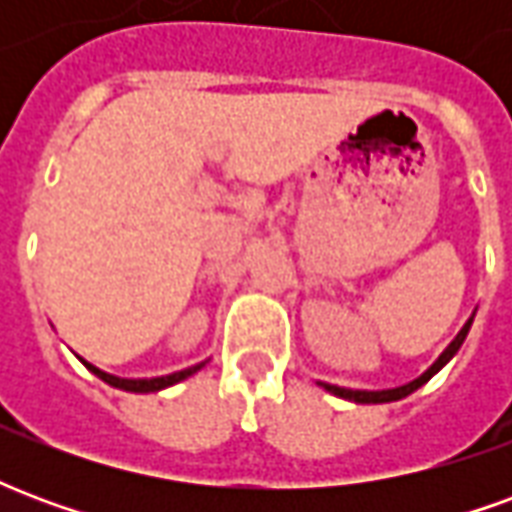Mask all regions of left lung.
<instances>
[{
  "mask_svg": "<svg viewBox=\"0 0 512 512\" xmlns=\"http://www.w3.org/2000/svg\"><path fill=\"white\" fill-rule=\"evenodd\" d=\"M469 329H472V318L466 321V326H463L461 332H458V337L452 340L450 345H447V351L433 362V365L422 373V376L417 378V381H411V384L406 386H397V389H384V392H365V389H343V386H334V384H323V389H329L332 395L337 397H345V400H354V403H392V400H400V397L411 395L414 389H419L422 384H428L430 378L439 373L441 367L450 362L452 356L458 354V348L463 345V340H466V334H469Z\"/></svg>",
  "mask_w": 512,
  "mask_h": 512,
  "instance_id": "obj_1",
  "label": "left lung"
}]
</instances>
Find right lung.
Segmentation results:
<instances>
[{
	"instance_id": "right-lung-1",
	"label": "right lung",
	"mask_w": 512,
	"mask_h": 512,
	"mask_svg": "<svg viewBox=\"0 0 512 512\" xmlns=\"http://www.w3.org/2000/svg\"><path fill=\"white\" fill-rule=\"evenodd\" d=\"M82 362H84V359H82ZM84 365H87V370H90V373H95V376L101 378V381H106V384L117 386V389H126V392H158V389H164V386L178 384V381H183V378H189L191 373H197L200 367H205V362H200V365H194V367H186V370H180V373H172V376L139 378V381H131V378L109 376V373L98 370V367L90 365V362H84Z\"/></svg>"
}]
</instances>
